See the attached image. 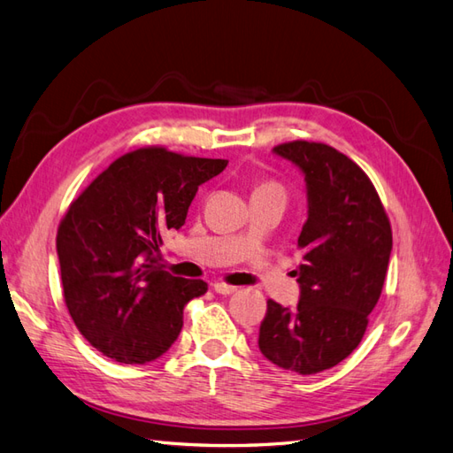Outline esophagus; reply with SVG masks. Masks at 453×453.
<instances>
[{"label":"esophagus","mask_w":453,"mask_h":453,"mask_svg":"<svg viewBox=\"0 0 453 453\" xmlns=\"http://www.w3.org/2000/svg\"><path fill=\"white\" fill-rule=\"evenodd\" d=\"M213 288H215V293H219V295H234L236 293V287H230L226 283H215Z\"/></svg>","instance_id":"1"}]
</instances>
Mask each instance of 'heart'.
<instances>
[{"label": "heart", "instance_id": "heart-1", "mask_svg": "<svg viewBox=\"0 0 453 453\" xmlns=\"http://www.w3.org/2000/svg\"><path fill=\"white\" fill-rule=\"evenodd\" d=\"M283 194V189H280V186L273 184V182H264V184H257L254 194Z\"/></svg>", "mask_w": 453, "mask_h": 453}]
</instances>
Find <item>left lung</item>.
<instances>
[{
    "label": "left lung",
    "instance_id": "left-lung-1",
    "mask_svg": "<svg viewBox=\"0 0 453 453\" xmlns=\"http://www.w3.org/2000/svg\"><path fill=\"white\" fill-rule=\"evenodd\" d=\"M273 153L304 174V264L295 271L298 304L267 300L257 345L279 368L308 376L334 368L363 341L384 287L391 226L370 178L337 149L293 142Z\"/></svg>",
    "mask_w": 453,
    "mask_h": 453
}]
</instances>
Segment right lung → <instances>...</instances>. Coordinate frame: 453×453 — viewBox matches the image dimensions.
Returning a JSON list of instances; mask_svg holds the SVG:
<instances>
[{"mask_svg": "<svg viewBox=\"0 0 453 453\" xmlns=\"http://www.w3.org/2000/svg\"><path fill=\"white\" fill-rule=\"evenodd\" d=\"M223 158L163 147L116 158L69 205L56 248L64 296L77 329L116 363L163 357L184 326V306L207 293L199 279L160 264L163 233L182 228L197 188L226 168Z\"/></svg>", "mask_w": 453, "mask_h": 453, "instance_id": "add662e5", "label": "right lung"}]
</instances>
